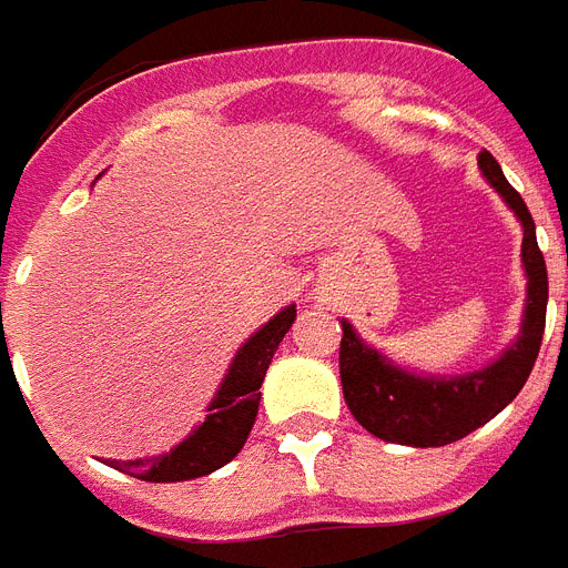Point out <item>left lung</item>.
Instances as JSON below:
<instances>
[{
    "label": "left lung",
    "mask_w": 568,
    "mask_h": 568,
    "mask_svg": "<svg viewBox=\"0 0 568 568\" xmlns=\"http://www.w3.org/2000/svg\"><path fill=\"white\" fill-rule=\"evenodd\" d=\"M478 166L489 187L507 202V207L521 222V266L528 278V298L521 316L519 337L505 355L484 369L437 378V375H416L381 355L378 348L366 346L352 322L343 320L339 339V381L343 396L363 428L378 439L398 446L434 448L464 439L493 416L505 410L519 389L525 387L539 355L542 331H546L548 305V272L546 257L537 246L534 216L521 196L510 187L505 172L489 152H480Z\"/></svg>",
    "instance_id": "1"
}]
</instances>
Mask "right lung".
<instances>
[{"label": "right lung", "instance_id": "1", "mask_svg": "<svg viewBox=\"0 0 568 568\" xmlns=\"http://www.w3.org/2000/svg\"><path fill=\"white\" fill-rule=\"evenodd\" d=\"M293 320H296V305H287L240 346L216 396L207 405L205 422L184 443L170 448L166 455L146 457V460L143 457L111 460V464L120 471H129L134 478L152 480V484L202 478V475H211L220 466L231 464L255 425L257 405H261L257 389H261L272 355L278 352L281 339L290 331Z\"/></svg>", "mask_w": 568, "mask_h": 568}]
</instances>
